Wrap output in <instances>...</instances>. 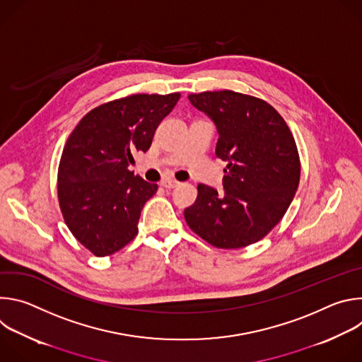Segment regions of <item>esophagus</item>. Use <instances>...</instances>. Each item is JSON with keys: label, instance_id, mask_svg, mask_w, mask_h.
I'll use <instances>...</instances> for the list:
<instances>
[{"label": "esophagus", "instance_id": "esophagus-1", "mask_svg": "<svg viewBox=\"0 0 362 362\" xmlns=\"http://www.w3.org/2000/svg\"><path fill=\"white\" fill-rule=\"evenodd\" d=\"M160 185H162L163 187H166V189H173V187L179 186V182L175 180V179H163V180L160 182Z\"/></svg>", "mask_w": 362, "mask_h": 362}]
</instances>
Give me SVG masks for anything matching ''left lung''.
<instances>
[{
    "label": "left lung",
    "mask_w": 362,
    "mask_h": 362,
    "mask_svg": "<svg viewBox=\"0 0 362 362\" xmlns=\"http://www.w3.org/2000/svg\"><path fill=\"white\" fill-rule=\"evenodd\" d=\"M219 133L216 156L228 162L223 193L199 185L185 209L189 228L221 249H238L265 238L295 196L300 162L282 116L262 98L232 90L189 94Z\"/></svg>",
    "instance_id": "1"
}]
</instances>
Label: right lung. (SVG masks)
Instances as JSON below:
<instances>
[{"instance_id":"add662e5","label":"right lung","mask_w":362,"mask_h":362,"mask_svg":"<svg viewBox=\"0 0 362 362\" xmlns=\"http://www.w3.org/2000/svg\"><path fill=\"white\" fill-rule=\"evenodd\" d=\"M179 93L133 94L88 112L63 148L57 192L66 225L93 255L109 256L137 235L144 203L156 193L134 172V154L146 153Z\"/></svg>"}]
</instances>
